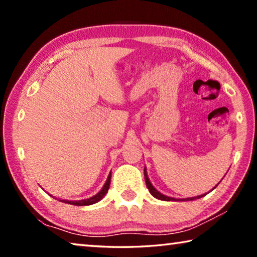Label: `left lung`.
I'll return each instance as SVG.
<instances>
[{
  "label": "left lung",
  "instance_id": "left-lung-1",
  "mask_svg": "<svg viewBox=\"0 0 257 257\" xmlns=\"http://www.w3.org/2000/svg\"><path fill=\"white\" fill-rule=\"evenodd\" d=\"M144 176H145V181H146V186H147V188H149V190L151 191V194L153 195V196H154L155 198H159V199H161V201H175V198H172V197H168V196H165V195L159 193V191L156 190L153 186H152L151 181H150V179H149V177H147L146 169H144ZM217 185H219V184H217ZM217 185H216V186H217ZM216 186H215V187H216ZM215 187H214V188H215ZM204 195H206V194H204ZM204 195H199V196H197V197L187 198V201H193V199L201 198V197H203V196H204Z\"/></svg>",
  "mask_w": 257,
  "mask_h": 257
}]
</instances>
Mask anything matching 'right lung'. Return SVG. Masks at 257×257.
I'll use <instances>...</instances> for the list:
<instances>
[{"instance_id": "obj_1", "label": "right lung", "mask_w": 257, "mask_h": 257, "mask_svg": "<svg viewBox=\"0 0 257 257\" xmlns=\"http://www.w3.org/2000/svg\"><path fill=\"white\" fill-rule=\"evenodd\" d=\"M110 182H111V173H110V175H108V177H107V180H106V182H105V185L103 186L102 190H101V191H98V193H97L96 195H95V196L90 197V198H88V199H82V201H64V199H63L62 202L67 203V204H71V205H76V206L90 205V204L96 203V202H98V201H99V199H102V198H103L104 195H105V194L107 193L108 187H110Z\"/></svg>"}]
</instances>
